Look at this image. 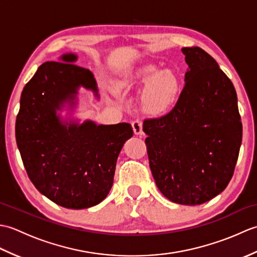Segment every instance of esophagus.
Instances as JSON below:
<instances>
[{
    "label": "esophagus",
    "mask_w": 257,
    "mask_h": 257,
    "mask_svg": "<svg viewBox=\"0 0 257 257\" xmlns=\"http://www.w3.org/2000/svg\"><path fill=\"white\" fill-rule=\"evenodd\" d=\"M132 125H133L135 135H137V136L143 135V122H141L139 119H136L135 121H133Z\"/></svg>",
    "instance_id": "esophagus-1"
}]
</instances>
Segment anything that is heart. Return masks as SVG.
<instances>
[{"instance_id": "b5f03b06", "label": "heart", "mask_w": 257, "mask_h": 257, "mask_svg": "<svg viewBox=\"0 0 257 257\" xmlns=\"http://www.w3.org/2000/svg\"><path fill=\"white\" fill-rule=\"evenodd\" d=\"M125 88L145 87L141 105L149 113H162L173 105L179 92V78L171 69L158 70L154 64L140 66L125 75L120 80Z\"/></svg>"}]
</instances>
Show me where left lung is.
<instances>
[{"label":"left lung","instance_id":"left-lung-1","mask_svg":"<svg viewBox=\"0 0 257 257\" xmlns=\"http://www.w3.org/2000/svg\"><path fill=\"white\" fill-rule=\"evenodd\" d=\"M185 85L172 110L146 119L149 165L158 189L178 204L215 198L232 179L242 144L236 91L215 59L183 47Z\"/></svg>","mask_w":257,"mask_h":257}]
</instances>
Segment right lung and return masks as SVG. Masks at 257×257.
<instances>
[{"mask_svg": "<svg viewBox=\"0 0 257 257\" xmlns=\"http://www.w3.org/2000/svg\"><path fill=\"white\" fill-rule=\"evenodd\" d=\"M46 62L24 87L15 136L32 183L54 203L80 210L97 205L113 183L118 156L133 137L130 123H83L70 114L83 87L99 99L94 75L74 65L77 55L64 54ZM67 107L69 117L59 113Z\"/></svg>", "mask_w": 257, "mask_h": 257, "instance_id": "1", "label": "right lung"}]
</instances>
